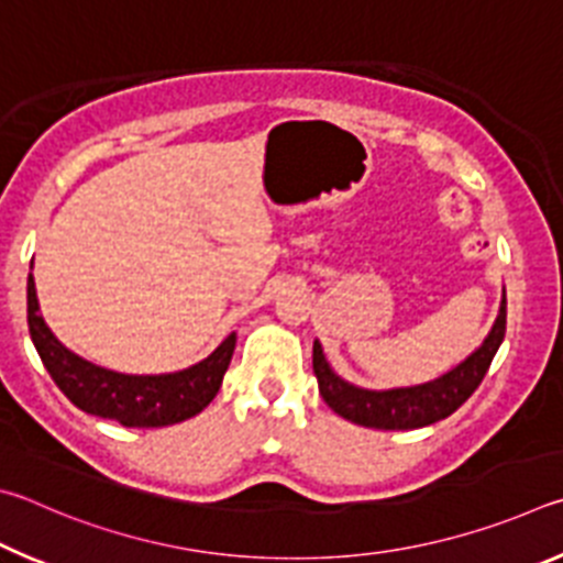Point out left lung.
I'll use <instances>...</instances> for the list:
<instances>
[{
    "label": "left lung",
    "mask_w": 563,
    "mask_h": 563,
    "mask_svg": "<svg viewBox=\"0 0 563 563\" xmlns=\"http://www.w3.org/2000/svg\"><path fill=\"white\" fill-rule=\"evenodd\" d=\"M507 331V297L501 299L499 317L485 343L452 368L445 376L410 388L366 390L351 386L331 371L319 341H313V373L319 380L321 398L333 412L363 428L376 430H416L448 418L477 390L487 376L489 363L505 341Z\"/></svg>",
    "instance_id": "8db88e82"
}]
</instances>
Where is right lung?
<instances>
[{
	"label": "right lung",
	"mask_w": 563,
	"mask_h": 563,
	"mask_svg": "<svg viewBox=\"0 0 563 563\" xmlns=\"http://www.w3.org/2000/svg\"><path fill=\"white\" fill-rule=\"evenodd\" d=\"M26 321L38 358L64 396L84 412L125 428H165L202 412L222 386L236 343L230 333L205 361L163 376H128L101 368L68 351L46 327L32 274L26 282Z\"/></svg>",
	"instance_id": "1"
}]
</instances>
